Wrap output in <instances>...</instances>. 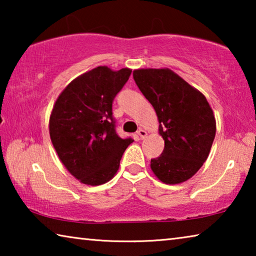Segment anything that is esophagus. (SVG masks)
Listing matches in <instances>:
<instances>
[{
  "label": "esophagus",
  "instance_id": "1",
  "mask_svg": "<svg viewBox=\"0 0 256 256\" xmlns=\"http://www.w3.org/2000/svg\"><path fill=\"white\" fill-rule=\"evenodd\" d=\"M138 138H140L141 140H142V138H144L146 136V132L144 131V130L140 128V130H138Z\"/></svg>",
  "mask_w": 256,
  "mask_h": 256
}]
</instances>
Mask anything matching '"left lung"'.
Listing matches in <instances>:
<instances>
[{"label": "left lung", "instance_id": "obj_1", "mask_svg": "<svg viewBox=\"0 0 256 256\" xmlns=\"http://www.w3.org/2000/svg\"><path fill=\"white\" fill-rule=\"evenodd\" d=\"M133 79L157 112L162 154L151 159V170L166 184L188 180L202 167L216 136L209 102L168 68H141Z\"/></svg>", "mask_w": 256, "mask_h": 256}]
</instances>
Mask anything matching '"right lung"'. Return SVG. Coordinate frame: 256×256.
<instances>
[{"label":"right lung","instance_id":"right-lung-1","mask_svg":"<svg viewBox=\"0 0 256 256\" xmlns=\"http://www.w3.org/2000/svg\"><path fill=\"white\" fill-rule=\"evenodd\" d=\"M131 72L94 68L73 80L52 110V144L66 170L84 184L100 185L112 180L133 142L118 136L112 116V102Z\"/></svg>","mask_w":256,"mask_h":256}]
</instances>
